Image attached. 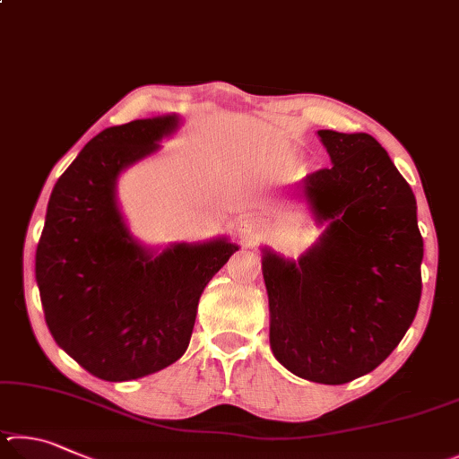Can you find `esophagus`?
Here are the masks:
<instances>
[{
  "mask_svg": "<svg viewBox=\"0 0 459 459\" xmlns=\"http://www.w3.org/2000/svg\"><path fill=\"white\" fill-rule=\"evenodd\" d=\"M238 236H239V242H242L244 246H254L255 242H258V238H260V225L255 223L254 220L239 221Z\"/></svg>",
  "mask_w": 459,
  "mask_h": 459,
  "instance_id": "esophagus-1",
  "label": "esophagus"
}]
</instances>
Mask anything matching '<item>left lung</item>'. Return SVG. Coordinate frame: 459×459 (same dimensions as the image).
<instances>
[{"instance_id":"obj_1","label":"left lung","mask_w":459,"mask_h":459,"mask_svg":"<svg viewBox=\"0 0 459 459\" xmlns=\"http://www.w3.org/2000/svg\"><path fill=\"white\" fill-rule=\"evenodd\" d=\"M333 165L307 175L304 197L328 221L296 262L264 252L270 347L302 379L342 385L371 373L420 308L423 238L415 195L367 133L318 131Z\"/></svg>"}]
</instances>
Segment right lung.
Wrapping results in <instances>:
<instances>
[{
	"label": "right lung",
	"mask_w": 459,
	"mask_h": 459,
	"mask_svg": "<svg viewBox=\"0 0 459 459\" xmlns=\"http://www.w3.org/2000/svg\"><path fill=\"white\" fill-rule=\"evenodd\" d=\"M175 117L104 128L56 181L36 250V282L56 344L104 381L173 365L189 347L197 302L238 246H173L157 258L128 236L118 173L157 149Z\"/></svg>",
	"instance_id": "1"
}]
</instances>
